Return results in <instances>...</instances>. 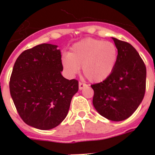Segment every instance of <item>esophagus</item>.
Instances as JSON below:
<instances>
[{"label":"esophagus","instance_id":"obj_1","mask_svg":"<svg viewBox=\"0 0 155 155\" xmlns=\"http://www.w3.org/2000/svg\"><path fill=\"white\" fill-rule=\"evenodd\" d=\"M86 86H87V84H85V83H84V82H81V81L79 82V89L80 90L83 89V88L85 87Z\"/></svg>","mask_w":155,"mask_h":155}]
</instances>
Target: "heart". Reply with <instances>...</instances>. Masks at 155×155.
I'll return each mask as SVG.
<instances>
[{"instance_id":"1","label":"heart","mask_w":155,"mask_h":155,"mask_svg":"<svg viewBox=\"0 0 155 155\" xmlns=\"http://www.w3.org/2000/svg\"><path fill=\"white\" fill-rule=\"evenodd\" d=\"M118 59V50L112 42L97 39H83L64 55L62 64L71 76L76 74L82 67L83 74L90 81L98 82L111 74Z\"/></svg>"}]
</instances>
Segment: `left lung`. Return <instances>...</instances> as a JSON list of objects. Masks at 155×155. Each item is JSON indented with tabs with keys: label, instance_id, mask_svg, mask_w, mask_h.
I'll list each match as a JSON object with an SVG mask.
<instances>
[{
	"label": "left lung",
	"instance_id": "1",
	"mask_svg": "<svg viewBox=\"0 0 155 155\" xmlns=\"http://www.w3.org/2000/svg\"><path fill=\"white\" fill-rule=\"evenodd\" d=\"M118 59L111 74L91 84L93 105L98 113L112 121H122L136 111L146 90V66L129 42L113 38Z\"/></svg>",
	"mask_w": 155,
	"mask_h": 155
}]
</instances>
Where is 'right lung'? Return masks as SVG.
Instances as JSON below:
<instances>
[{"mask_svg": "<svg viewBox=\"0 0 155 155\" xmlns=\"http://www.w3.org/2000/svg\"><path fill=\"white\" fill-rule=\"evenodd\" d=\"M55 45H37L19 55L11 75L10 93L17 112L39 130L57 127L66 118L78 81L61 74V53Z\"/></svg>", "mask_w": 155, "mask_h": 155, "instance_id": "right-lung-1", "label": "right lung"}]
</instances>
